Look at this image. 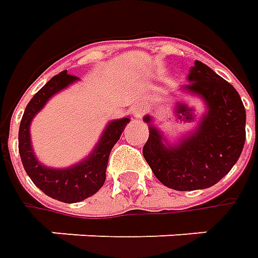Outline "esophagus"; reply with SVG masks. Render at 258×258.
I'll use <instances>...</instances> for the list:
<instances>
[{"instance_id":"1","label":"esophagus","mask_w":258,"mask_h":258,"mask_svg":"<svg viewBox=\"0 0 258 258\" xmlns=\"http://www.w3.org/2000/svg\"><path fill=\"white\" fill-rule=\"evenodd\" d=\"M145 113H146V106H145L144 103H138L134 107V116H135V117L141 119V117H144Z\"/></svg>"}]
</instances>
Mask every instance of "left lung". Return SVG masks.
Masks as SVG:
<instances>
[{
  "instance_id": "1",
  "label": "left lung",
  "mask_w": 258,
  "mask_h": 258,
  "mask_svg": "<svg viewBox=\"0 0 258 258\" xmlns=\"http://www.w3.org/2000/svg\"><path fill=\"white\" fill-rule=\"evenodd\" d=\"M183 90L201 96L208 109L194 134L168 145L151 116L144 117L149 123L145 159L155 176L176 191L215 185L238 161L245 141V109L233 86L198 60Z\"/></svg>"
}]
</instances>
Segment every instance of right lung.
I'll use <instances>...</instances> for the list:
<instances>
[{
  "label": "right lung",
  "instance_id": "right-lung-1",
  "mask_svg": "<svg viewBox=\"0 0 258 258\" xmlns=\"http://www.w3.org/2000/svg\"><path fill=\"white\" fill-rule=\"evenodd\" d=\"M77 79L79 77L76 76L67 75V72L64 70L60 75L54 76L51 80H48L27 104L18 132V151L27 175L31 178L35 186H38L45 195L54 198L57 201L69 204L83 201L103 186L110 151L114 144L119 141L124 126L131 122L129 117L110 122L106 126L93 152L79 164L66 169H53L41 165V162L35 159L31 148V141H30L31 120L43 109V106L53 94L63 90Z\"/></svg>",
  "mask_w": 258,
  "mask_h": 258
}]
</instances>
